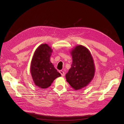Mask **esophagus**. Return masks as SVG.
<instances>
[{"mask_svg": "<svg viewBox=\"0 0 124 124\" xmlns=\"http://www.w3.org/2000/svg\"><path fill=\"white\" fill-rule=\"evenodd\" d=\"M59 73L61 74V75H62V77H64V76H65V72H63V71H62V70H60V71H59Z\"/></svg>", "mask_w": 124, "mask_h": 124, "instance_id": "34e87169", "label": "esophagus"}]
</instances>
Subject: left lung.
Returning a JSON list of instances; mask_svg holds the SVG:
<instances>
[{
	"label": "left lung",
	"instance_id": "left-lung-1",
	"mask_svg": "<svg viewBox=\"0 0 124 124\" xmlns=\"http://www.w3.org/2000/svg\"><path fill=\"white\" fill-rule=\"evenodd\" d=\"M70 53L72 63L66 74V81L74 89H81L87 86L94 77V61L89 50L82 45L74 47Z\"/></svg>",
	"mask_w": 124,
	"mask_h": 124
}]
</instances>
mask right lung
<instances>
[{
    "label": "right lung",
    "mask_w": 124,
    "mask_h": 124,
    "mask_svg": "<svg viewBox=\"0 0 124 124\" xmlns=\"http://www.w3.org/2000/svg\"><path fill=\"white\" fill-rule=\"evenodd\" d=\"M53 50L48 44H41L37 48L31 62V73L33 82L40 88L46 89L54 80L61 76L50 61Z\"/></svg>",
    "instance_id": "1"
}]
</instances>
